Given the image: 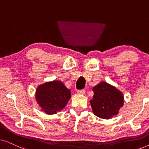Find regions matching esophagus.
Listing matches in <instances>:
<instances>
[{
  "instance_id": "esophagus-1",
  "label": "esophagus",
  "mask_w": 149,
  "mask_h": 149,
  "mask_svg": "<svg viewBox=\"0 0 149 149\" xmlns=\"http://www.w3.org/2000/svg\"><path fill=\"white\" fill-rule=\"evenodd\" d=\"M77 93H78L79 94L84 95L85 93V89H81V90L77 91Z\"/></svg>"
}]
</instances>
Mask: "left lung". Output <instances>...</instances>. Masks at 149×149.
<instances>
[{"instance_id":"1","label":"left lung","mask_w":149,"mask_h":149,"mask_svg":"<svg viewBox=\"0 0 149 149\" xmlns=\"http://www.w3.org/2000/svg\"><path fill=\"white\" fill-rule=\"evenodd\" d=\"M93 99L90 102L94 115L109 119L119 113L124 103L123 94L115 87L102 81L93 87Z\"/></svg>"}]
</instances>
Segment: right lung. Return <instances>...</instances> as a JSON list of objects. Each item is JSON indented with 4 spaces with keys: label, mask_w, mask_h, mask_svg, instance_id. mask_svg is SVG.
<instances>
[{
    "label": "right lung",
    "mask_w": 149,
    "mask_h": 149,
    "mask_svg": "<svg viewBox=\"0 0 149 149\" xmlns=\"http://www.w3.org/2000/svg\"><path fill=\"white\" fill-rule=\"evenodd\" d=\"M70 90L60 81L40 85L36 90V100L41 110L48 115L56 114L66 107L70 98Z\"/></svg>",
    "instance_id": "obj_1"
}]
</instances>
